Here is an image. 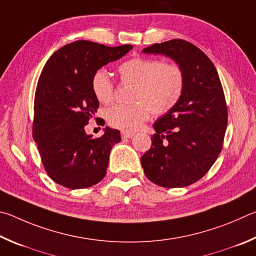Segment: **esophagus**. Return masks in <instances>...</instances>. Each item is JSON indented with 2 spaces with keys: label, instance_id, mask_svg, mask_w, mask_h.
Returning a JSON list of instances; mask_svg holds the SVG:
<instances>
[{
  "label": "esophagus",
  "instance_id": "34e87169",
  "mask_svg": "<svg viewBox=\"0 0 256 256\" xmlns=\"http://www.w3.org/2000/svg\"><path fill=\"white\" fill-rule=\"evenodd\" d=\"M135 134L132 132H128V130H121V137L122 138H132Z\"/></svg>",
  "mask_w": 256,
  "mask_h": 256
}]
</instances>
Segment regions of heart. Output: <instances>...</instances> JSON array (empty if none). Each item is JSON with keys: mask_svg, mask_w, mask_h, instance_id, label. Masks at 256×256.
Listing matches in <instances>:
<instances>
[{"mask_svg": "<svg viewBox=\"0 0 256 256\" xmlns=\"http://www.w3.org/2000/svg\"><path fill=\"white\" fill-rule=\"evenodd\" d=\"M122 83L135 84L132 104H116L106 111L111 127L135 130L154 116L168 114L181 100L186 88V74L176 62L158 58L134 57L118 66ZM94 96L102 104H109L114 96V85L106 70H98L92 76Z\"/></svg>", "mask_w": 256, "mask_h": 256, "instance_id": "b5f03b06", "label": "heart"}]
</instances>
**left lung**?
I'll return each mask as SVG.
<instances>
[{
	"instance_id": "8db88e82",
	"label": "left lung",
	"mask_w": 256,
	"mask_h": 256,
	"mask_svg": "<svg viewBox=\"0 0 256 256\" xmlns=\"http://www.w3.org/2000/svg\"><path fill=\"white\" fill-rule=\"evenodd\" d=\"M142 52L176 60L184 70L186 88L178 104L154 124L142 166L160 186H188L209 171L222 150L228 111L220 80L208 56L183 39L154 44Z\"/></svg>"
}]
</instances>
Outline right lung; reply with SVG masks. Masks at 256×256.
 Masks as SVG:
<instances>
[{
	"label": "right lung",
	"mask_w": 256,
	"mask_h": 256,
	"mask_svg": "<svg viewBox=\"0 0 256 256\" xmlns=\"http://www.w3.org/2000/svg\"><path fill=\"white\" fill-rule=\"evenodd\" d=\"M132 48L78 40L58 49L44 65L34 94L32 137L44 171L58 184L84 189L104 178L111 148L121 137L109 127L98 138L85 134L98 108L91 80L98 68Z\"/></svg>",
	"instance_id": "obj_1"
}]
</instances>
